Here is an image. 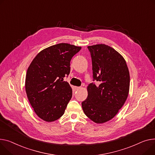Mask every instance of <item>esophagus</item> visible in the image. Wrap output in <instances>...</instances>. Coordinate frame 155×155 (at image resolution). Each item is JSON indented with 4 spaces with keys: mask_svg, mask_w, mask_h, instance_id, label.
<instances>
[{
    "mask_svg": "<svg viewBox=\"0 0 155 155\" xmlns=\"http://www.w3.org/2000/svg\"><path fill=\"white\" fill-rule=\"evenodd\" d=\"M74 88H75V90H79L80 88V87H74Z\"/></svg>",
    "mask_w": 155,
    "mask_h": 155,
    "instance_id": "34e87169",
    "label": "esophagus"
}]
</instances>
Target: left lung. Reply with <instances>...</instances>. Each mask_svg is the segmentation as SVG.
I'll return each mask as SVG.
<instances>
[{
	"label": "left lung",
	"instance_id": "obj_1",
	"mask_svg": "<svg viewBox=\"0 0 155 155\" xmlns=\"http://www.w3.org/2000/svg\"><path fill=\"white\" fill-rule=\"evenodd\" d=\"M94 81L87 87L88 97L82 101L85 114L96 123L114 117L125 103L129 93L130 74L126 61L117 51L105 44L88 46Z\"/></svg>",
	"mask_w": 155,
	"mask_h": 155
}]
</instances>
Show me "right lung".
<instances>
[{"instance_id":"right-lung-1","label":"right lung","mask_w":155,"mask_h":155,"mask_svg":"<svg viewBox=\"0 0 155 155\" xmlns=\"http://www.w3.org/2000/svg\"><path fill=\"white\" fill-rule=\"evenodd\" d=\"M81 47L61 43L46 48L36 55L25 77V91L37 115L51 122L62 116L72 97L64 78L70 71V61Z\"/></svg>"}]
</instances>
